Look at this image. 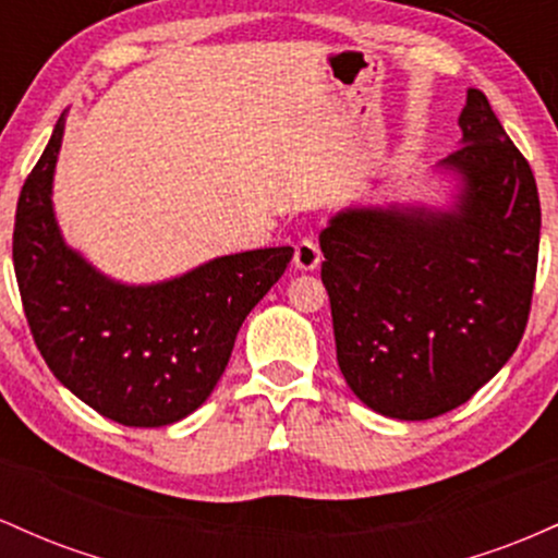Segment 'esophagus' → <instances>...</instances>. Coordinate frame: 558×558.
I'll list each match as a JSON object with an SVG mask.
<instances>
[{
	"label": "esophagus",
	"instance_id": "obj_1",
	"mask_svg": "<svg viewBox=\"0 0 558 558\" xmlns=\"http://www.w3.org/2000/svg\"><path fill=\"white\" fill-rule=\"evenodd\" d=\"M323 262V252H319L317 241L315 239H301L296 243V248H293V265L299 267V270H315V267Z\"/></svg>",
	"mask_w": 558,
	"mask_h": 558
}]
</instances>
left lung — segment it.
Instances as JSON below:
<instances>
[{
    "label": "left lung",
    "instance_id": "left-lung-1",
    "mask_svg": "<svg viewBox=\"0 0 558 558\" xmlns=\"http://www.w3.org/2000/svg\"><path fill=\"white\" fill-rule=\"evenodd\" d=\"M453 209L360 207L319 233L338 367L356 399L393 420L470 401L509 362L533 304L541 198L488 96L466 92Z\"/></svg>",
    "mask_w": 558,
    "mask_h": 558
}]
</instances>
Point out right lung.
I'll return each instance as SVG.
<instances>
[{
    "mask_svg": "<svg viewBox=\"0 0 558 558\" xmlns=\"http://www.w3.org/2000/svg\"><path fill=\"white\" fill-rule=\"evenodd\" d=\"M65 125L17 198L12 262L31 336L57 380L101 417L162 427L189 417L226 373L235 336L286 272L291 246L217 257L181 278L123 286L65 246L52 178Z\"/></svg>",
    "mask_w": 558,
    "mask_h": 558,
    "instance_id": "right-lung-1",
    "label": "right lung"
}]
</instances>
